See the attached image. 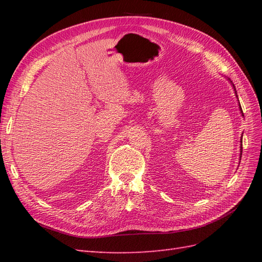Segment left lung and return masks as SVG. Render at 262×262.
I'll use <instances>...</instances> for the list:
<instances>
[{
    "label": "left lung",
    "instance_id": "8db88e82",
    "mask_svg": "<svg viewBox=\"0 0 262 262\" xmlns=\"http://www.w3.org/2000/svg\"><path fill=\"white\" fill-rule=\"evenodd\" d=\"M229 80H230V79H229ZM230 82L232 83V81H231V80H230ZM232 85H233V88H234V90H235V86H234V84H233V83H232ZM235 96L237 97V94H236V91H235ZM238 104H240V102H238ZM238 107H240V110H241V114H242V116H243V111H242V108H241V105H238ZM240 142H241V151H240V152H241V153H240V160H241V155H242V137H241V141H240Z\"/></svg>",
    "mask_w": 262,
    "mask_h": 262
}]
</instances>
